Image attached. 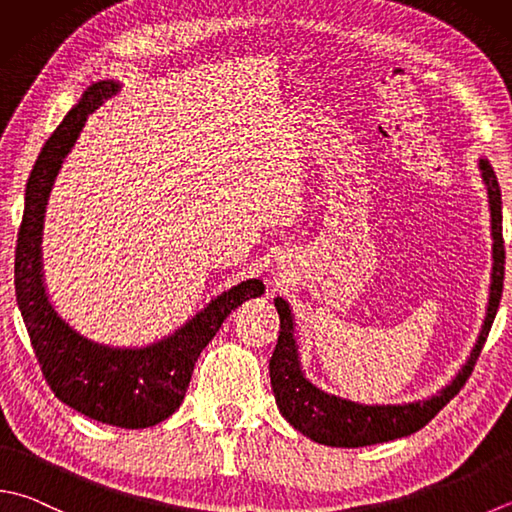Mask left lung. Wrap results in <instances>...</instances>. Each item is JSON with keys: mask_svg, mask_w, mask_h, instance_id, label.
I'll list each match as a JSON object with an SVG mask.
<instances>
[{"mask_svg": "<svg viewBox=\"0 0 512 512\" xmlns=\"http://www.w3.org/2000/svg\"><path fill=\"white\" fill-rule=\"evenodd\" d=\"M479 171L484 178L490 205V236H493V272H490V292L484 325H481L475 347L470 350L466 363L461 365L455 379L437 394L410 403H388V406H368V403L343 399L330 394L307 379L301 365L296 341V323L292 307L285 298L276 296L274 305L281 318L278 343L269 361V376L276 397V406L292 426L316 443L334 448H361L372 443L408 437L421 430L435 414L455 397L466 383L475 361L493 327L497 307L504 289V236H501V191L493 167L486 158H479Z\"/></svg>", "mask_w": 512, "mask_h": 512, "instance_id": "left-lung-1", "label": "left lung"}]
</instances>
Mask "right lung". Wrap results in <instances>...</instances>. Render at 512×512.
<instances>
[{
    "mask_svg": "<svg viewBox=\"0 0 512 512\" xmlns=\"http://www.w3.org/2000/svg\"><path fill=\"white\" fill-rule=\"evenodd\" d=\"M118 91L120 82L115 80L93 82L37 156L26 182L24 216L17 234L15 294L35 356L55 397L89 419L138 430L156 426L180 408L200 352L238 305L265 294V285L260 278H247L216 296L176 332L144 347L91 341L57 314L46 294L42 269L48 196L89 113Z\"/></svg>",
    "mask_w": 512,
    "mask_h": 512,
    "instance_id": "right-lung-1",
    "label": "right lung"
}]
</instances>
